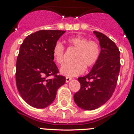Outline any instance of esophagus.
Wrapping results in <instances>:
<instances>
[{"instance_id":"1","label":"esophagus","mask_w":134,"mask_h":134,"mask_svg":"<svg viewBox=\"0 0 134 134\" xmlns=\"http://www.w3.org/2000/svg\"><path fill=\"white\" fill-rule=\"evenodd\" d=\"M71 79H72V78H69V77H66V78H65V80H66V82H69L70 80H71Z\"/></svg>"}]
</instances>
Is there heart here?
<instances>
[{"instance_id":"b5f03b06","label":"heart","mask_w":134,"mask_h":134,"mask_svg":"<svg viewBox=\"0 0 134 134\" xmlns=\"http://www.w3.org/2000/svg\"><path fill=\"white\" fill-rule=\"evenodd\" d=\"M67 42L71 47L76 50L73 58V63L65 64L61 67L60 72L67 77L81 75L85 69L91 68L97 62L100 54V48L98 42L88 40L86 37L77 35L69 37ZM65 48L61 42H57L52 49L54 59L59 65L64 62Z\"/></svg>"}]
</instances>
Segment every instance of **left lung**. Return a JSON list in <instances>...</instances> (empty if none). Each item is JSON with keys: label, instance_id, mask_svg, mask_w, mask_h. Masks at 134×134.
Masks as SVG:
<instances>
[{"label": "left lung", "instance_id": "8db88e82", "mask_svg": "<svg viewBox=\"0 0 134 134\" xmlns=\"http://www.w3.org/2000/svg\"><path fill=\"white\" fill-rule=\"evenodd\" d=\"M99 41L100 57L87 75L78 78L80 90L74 95L77 106L93 110L106 103L117 86L120 71V52L118 47L106 35L94 31Z\"/></svg>", "mask_w": 134, "mask_h": 134}]
</instances>
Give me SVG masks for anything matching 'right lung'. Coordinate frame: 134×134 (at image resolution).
Returning a JSON list of instances; mask_svg holds the SVG:
<instances>
[{
  "mask_svg": "<svg viewBox=\"0 0 134 134\" xmlns=\"http://www.w3.org/2000/svg\"><path fill=\"white\" fill-rule=\"evenodd\" d=\"M62 30L37 31L24 40L16 63V85L23 99L32 107L45 108L52 103L65 77L58 75L52 49ZM53 75V79H48Z\"/></svg>",
  "mask_w": 134,
  "mask_h": 134,
  "instance_id": "add662e5",
  "label": "right lung"
}]
</instances>
